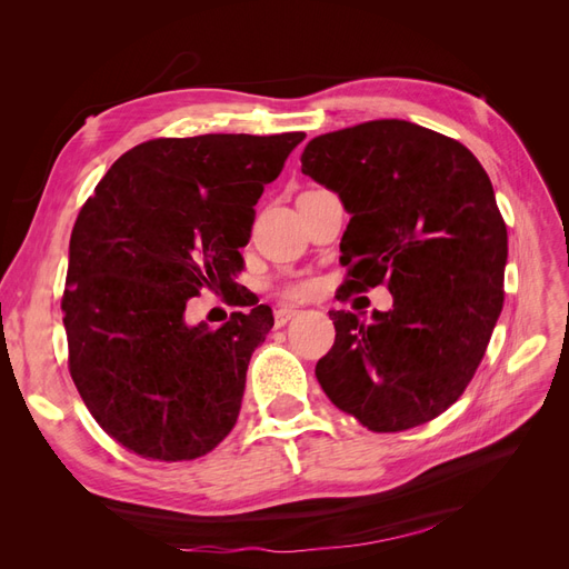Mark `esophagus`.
<instances>
[{"label": "esophagus", "mask_w": 569, "mask_h": 569, "mask_svg": "<svg viewBox=\"0 0 569 569\" xmlns=\"http://www.w3.org/2000/svg\"><path fill=\"white\" fill-rule=\"evenodd\" d=\"M295 316H299V308H295V306H282V308H278V311H274V325L284 327Z\"/></svg>", "instance_id": "esophagus-1"}]
</instances>
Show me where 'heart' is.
Returning <instances> with one entry per match:
<instances>
[{"label":"heart","instance_id":"b5f03b06","mask_svg":"<svg viewBox=\"0 0 569 569\" xmlns=\"http://www.w3.org/2000/svg\"><path fill=\"white\" fill-rule=\"evenodd\" d=\"M308 291H311V284L303 282V280H295V282L282 284V295L287 299H301V297L308 295Z\"/></svg>","mask_w":569,"mask_h":569}]
</instances>
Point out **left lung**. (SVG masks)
I'll list each match as a JSON object with an SVG mask.
<instances>
[{"mask_svg":"<svg viewBox=\"0 0 569 569\" xmlns=\"http://www.w3.org/2000/svg\"><path fill=\"white\" fill-rule=\"evenodd\" d=\"M301 173L351 213L341 289L387 282L393 297L370 325L330 311L322 391L372 432L435 420L470 385L503 308L508 230L487 170L451 137L385 118L316 137Z\"/></svg>","mask_w":569,"mask_h":569,"instance_id":"left-lung-1","label":"left lung"}]
</instances>
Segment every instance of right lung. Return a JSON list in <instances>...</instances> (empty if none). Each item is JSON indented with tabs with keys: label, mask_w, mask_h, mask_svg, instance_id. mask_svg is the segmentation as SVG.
<instances>
[{
	"label": "right lung",
	"mask_w": 569,
	"mask_h": 569,
	"mask_svg": "<svg viewBox=\"0 0 569 569\" xmlns=\"http://www.w3.org/2000/svg\"><path fill=\"white\" fill-rule=\"evenodd\" d=\"M303 137L149 140L80 209L61 301L68 370L92 418L128 451L194 460L234 427L272 311L256 306L211 330L187 325V301L237 287L253 206Z\"/></svg>",
	"instance_id": "add662e5"
}]
</instances>
